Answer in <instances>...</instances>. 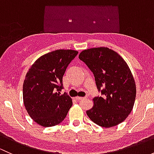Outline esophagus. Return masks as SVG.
<instances>
[{
  "instance_id": "obj_1",
  "label": "esophagus",
  "mask_w": 154,
  "mask_h": 154,
  "mask_svg": "<svg viewBox=\"0 0 154 154\" xmlns=\"http://www.w3.org/2000/svg\"><path fill=\"white\" fill-rule=\"evenodd\" d=\"M86 97H75V99L77 100H84V99H86Z\"/></svg>"
}]
</instances>
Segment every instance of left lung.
I'll list each match as a JSON object with an SVG mask.
<instances>
[{
    "label": "left lung",
    "instance_id": "obj_1",
    "mask_svg": "<svg viewBox=\"0 0 154 154\" xmlns=\"http://www.w3.org/2000/svg\"><path fill=\"white\" fill-rule=\"evenodd\" d=\"M93 72L102 97L93 98L86 114L96 125L109 128L123 122L134 106L136 86L125 60L113 50L100 47L86 49L79 54Z\"/></svg>",
    "mask_w": 154,
    "mask_h": 154
}]
</instances>
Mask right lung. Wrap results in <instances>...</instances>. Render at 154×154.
Masks as SVG:
<instances>
[{
	"label": "right lung",
	"instance_id": "1",
	"mask_svg": "<svg viewBox=\"0 0 154 154\" xmlns=\"http://www.w3.org/2000/svg\"><path fill=\"white\" fill-rule=\"evenodd\" d=\"M78 54L74 50H57L37 59L23 83V101L31 119L42 127L61 123L72 106L67 94L60 95L66 68Z\"/></svg>",
	"mask_w": 154,
	"mask_h": 154
}]
</instances>
